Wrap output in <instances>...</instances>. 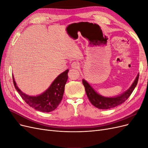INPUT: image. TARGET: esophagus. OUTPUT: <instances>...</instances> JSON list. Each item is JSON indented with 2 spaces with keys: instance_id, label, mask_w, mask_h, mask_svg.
Segmentation results:
<instances>
[{
  "instance_id": "34e87169",
  "label": "esophagus",
  "mask_w": 148,
  "mask_h": 148,
  "mask_svg": "<svg viewBox=\"0 0 148 148\" xmlns=\"http://www.w3.org/2000/svg\"><path fill=\"white\" fill-rule=\"evenodd\" d=\"M71 65L73 69H79V64L78 63V62H73V63L71 64Z\"/></svg>"
}]
</instances>
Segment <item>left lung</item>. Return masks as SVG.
I'll use <instances>...</instances> for the list:
<instances>
[{"label":"left lung","instance_id":"1","mask_svg":"<svg viewBox=\"0 0 148 148\" xmlns=\"http://www.w3.org/2000/svg\"><path fill=\"white\" fill-rule=\"evenodd\" d=\"M139 78V74L137 75L133 83L127 91H125L120 95L114 97H106L101 95L97 92L94 88L84 79L82 82L85 88L86 95L91 104L99 109H109L115 107L126 101L136 86Z\"/></svg>","mask_w":148,"mask_h":148}]
</instances>
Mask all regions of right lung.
<instances>
[{"label":"right lung","instance_id":"add662e5","mask_svg":"<svg viewBox=\"0 0 148 148\" xmlns=\"http://www.w3.org/2000/svg\"><path fill=\"white\" fill-rule=\"evenodd\" d=\"M69 71L67 69L58 75L45 91L37 96H29L21 91L17 86L13 75V84L22 99L30 107L39 111L49 112L54 110L62 99L65 84L69 78Z\"/></svg>","mask_w":148,"mask_h":148}]
</instances>
